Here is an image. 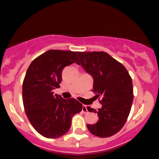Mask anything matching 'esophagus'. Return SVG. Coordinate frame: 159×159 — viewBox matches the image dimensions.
Returning a JSON list of instances; mask_svg holds the SVG:
<instances>
[{
  "label": "esophagus",
  "instance_id": "obj_1",
  "mask_svg": "<svg viewBox=\"0 0 159 159\" xmlns=\"http://www.w3.org/2000/svg\"><path fill=\"white\" fill-rule=\"evenodd\" d=\"M82 112L84 113V114L88 112V108H87V106H85V105L82 106Z\"/></svg>",
  "mask_w": 159,
  "mask_h": 159
}]
</instances>
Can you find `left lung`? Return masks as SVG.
<instances>
[{
    "mask_svg": "<svg viewBox=\"0 0 159 159\" xmlns=\"http://www.w3.org/2000/svg\"><path fill=\"white\" fill-rule=\"evenodd\" d=\"M79 65L93 79V92L101 98L102 107L90 112L97 113L99 120L88 125L91 133L108 138L117 133L125 125L133 101L132 78L125 66L106 52H77Z\"/></svg>",
    "mask_w": 159,
    "mask_h": 159,
    "instance_id": "1",
    "label": "left lung"
}]
</instances>
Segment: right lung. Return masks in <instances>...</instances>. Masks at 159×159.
Wrapping results in <instances>:
<instances>
[{
    "mask_svg": "<svg viewBox=\"0 0 159 159\" xmlns=\"http://www.w3.org/2000/svg\"><path fill=\"white\" fill-rule=\"evenodd\" d=\"M79 64L74 51L49 50L33 60L22 84L25 113L34 129L47 138H57L70 129L71 118L82 109L74 98L64 99L53 94L60 88L65 66Z\"/></svg>",
    "mask_w": 159,
    "mask_h": 159,
    "instance_id": "right-lung-1",
    "label": "right lung"
}]
</instances>
